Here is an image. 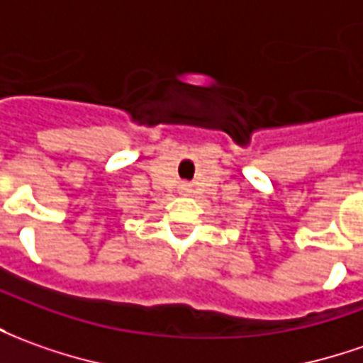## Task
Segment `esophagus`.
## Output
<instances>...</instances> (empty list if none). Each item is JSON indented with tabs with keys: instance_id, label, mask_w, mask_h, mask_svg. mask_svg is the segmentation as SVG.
I'll list each match as a JSON object with an SVG mask.
<instances>
[{
	"instance_id": "1",
	"label": "esophagus",
	"mask_w": 363,
	"mask_h": 363,
	"mask_svg": "<svg viewBox=\"0 0 363 363\" xmlns=\"http://www.w3.org/2000/svg\"><path fill=\"white\" fill-rule=\"evenodd\" d=\"M182 189H184V191H187V186H182Z\"/></svg>"
}]
</instances>
